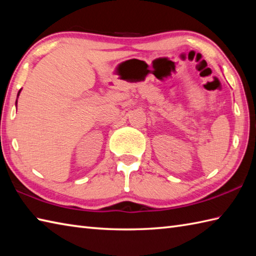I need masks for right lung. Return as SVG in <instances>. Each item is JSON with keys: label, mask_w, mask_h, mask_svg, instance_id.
I'll return each mask as SVG.
<instances>
[{"label": "right lung", "mask_w": 256, "mask_h": 256, "mask_svg": "<svg viewBox=\"0 0 256 256\" xmlns=\"http://www.w3.org/2000/svg\"><path fill=\"white\" fill-rule=\"evenodd\" d=\"M22 90V88H21ZM21 90H20V91H18V95H20V93H21ZM18 103V100H16V102H15V104H16Z\"/></svg>", "instance_id": "1"}]
</instances>
